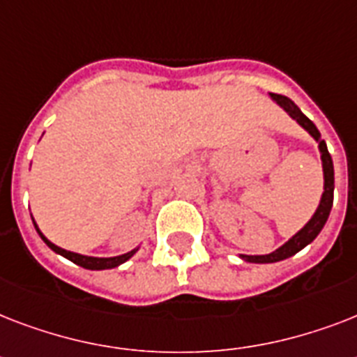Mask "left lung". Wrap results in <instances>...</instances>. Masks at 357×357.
<instances>
[{"instance_id":"obj_1","label":"left lung","mask_w":357,"mask_h":357,"mask_svg":"<svg viewBox=\"0 0 357 357\" xmlns=\"http://www.w3.org/2000/svg\"><path fill=\"white\" fill-rule=\"evenodd\" d=\"M271 98L278 105H282L285 111H287L291 116H293L296 122L305 129V131H310V135L315 140H319V150H321V159H322V168H324V192H322L321 204L317 207L315 215L311 218L310 222L305 224L304 228L300 229L298 234L294 235L293 238H289L287 243L280 246L276 252H272V254L266 255H243V259L250 261V263H276V261L287 259L291 255H294L296 252L307 246V244L317 237V235L321 234V229L324 228V224H326L328 217H330V211H332L333 206V162L332 157L328 153L326 142L321 139V133H319V129L315 128V123L311 122L307 116H305L302 111H300L294 102H291L287 96H282V94H271Z\"/></svg>"}]
</instances>
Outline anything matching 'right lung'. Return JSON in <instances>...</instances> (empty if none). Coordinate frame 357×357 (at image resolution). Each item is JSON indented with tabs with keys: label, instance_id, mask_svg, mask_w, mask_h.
I'll return each mask as SVG.
<instances>
[{
	"label": "right lung",
	"instance_id": "right-lung-1",
	"mask_svg": "<svg viewBox=\"0 0 357 357\" xmlns=\"http://www.w3.org/2000/svg\"><path fill=\"white\" fill-rule=\"evenodd\" d=\"M35 224V222H33ZM36 228V226H35ZM36 231H38V235L42 237V241L50 246V248L53 250V252H57V254H61L63 257H66V259H70L72 263H75V265L83 266V268H89V271H105V268H114V266L122 265L123 261H128L131 255L137 252V248L131 250V252H128V254L123 255H116V257H89V255H81V254H74V252H68V250L64 248H59V246H55L53 243H50L44 235L40 234V229L36 228Z\"/></svg>",
	"mask_w": 357,
	"mask_h": 357
}]
</instances>
